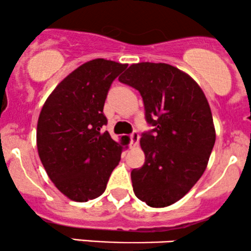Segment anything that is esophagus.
<instances>
[{
	"label": "esophagus",
	"mask_w": 251,
	"mask_h": 251,
	"mask_svg": "<svg viewBox=\"0 0 251 251\" xmlns=\"http://www.w3.org/2000/svg\"><path fill=\"white\" fill-rule=\"evenodd\" d=\"M138 141H140V135H138L137 131H132L130 135V147H135L138 144Z\"/></svg>",
	"instance_id": "obj_1"
}]
</instances>
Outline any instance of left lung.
<instances>
[{"label": "left lung", "instance_id": "1", "mask_svg": "<svg viewBox=\"0 0 251 251\" xmlns=\"http://www.w3.org/2000/svg\"><path fill=\"white\" fill-rule=\"evenodd\" d=\"M119 81L138 90L152 126L140 141L146 162L131 172L134 193L149 207H167L207 168L216 140L209 103L189 75L167 63L131 64Z\"/></svg>", "mask_w": 251, "mask_h": 251}]
</instances>
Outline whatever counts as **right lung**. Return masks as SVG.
I'll return each instance as SVG.
<instances>
[{"instance_id": "right-lung-1", "label": "right lung", "mask_w": 251, "mask_h": 251, "mask_svg": "<svg viewBox=\"0 0 251 251\" xmlns=\"http://www.w3.org/2000/svg\"><path fill=\"white\" fill-rule=\"evenodd\" d=\"M128 64L96 58L67 76L44 103L37 122V150L49 178L76 202L101 196L130 138L102 131L114 79Z\"/></svg>"}]
</instances>
